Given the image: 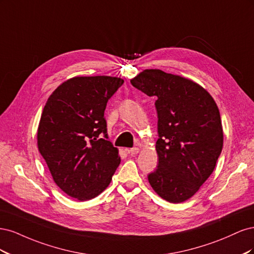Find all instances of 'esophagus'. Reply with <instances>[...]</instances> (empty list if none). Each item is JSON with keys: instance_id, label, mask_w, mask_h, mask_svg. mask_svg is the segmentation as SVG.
Returning <instances> with one entry per match:
<instances>
[{"instance_id": "34e87169", "label": "esophagus", "mask_w": 254, "mask_h": 254, "mask_svg": "<svg viewBox=\"0 0 254 254\" xmlns=\"http://www.w3.org/2000/svg\"><path fill=\"white\" fill-rule=\"evenodd\" d=\"M126 151L129 153V155L133 156V155H137V153H139V151H140V148H139V147H133V148H129V149H126Z\"/></svg>"}]
</instances>
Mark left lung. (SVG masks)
Instances as JSON below:
<instances>
[{
  "label": "left lung",
  "instance_id": "8db88e82",
  "mask_svg": "<svg viewBox=\"0 0 254 254\" xmlns=\"http://www.w3.org/2000/svg\"><path fill=\"white\" fill-rule=\"evenodd\" d=\"M130 82L157 98L159 164L148 175L150 186L168 202L186 201L211 176L221 152L218 107L195 81L157 68L144 70Z\"/></svg>",
  "mask_w": 254,
  "mask_h": 254
}]
</instances>
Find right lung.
Here are the masks:
<instances>
[{"instance_id": "right-lung-1", "label": "right lung", "mask_w": 254, "mask_h": 254, "mask_svg": "<svg viewBox=\"0 0 254 254\" xmlns=\"http://www.w3.org/2000/svg\"><path fill=\"white\" fill-rule=\"evenodd\" d=\"M123 83L111 76H77L61 83L43 108L38 149L55 183L79 201L101 194L121 163L104 113Z\"/></svg>"}]
</instances>
